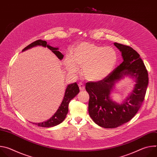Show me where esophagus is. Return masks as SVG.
Returning a JSON list of instances; mask_svg holds the SVG:
<instances>
[{
    "label": "esophagus",
    "mask_w": 157,
    "mask_h": 157,
    "mask_svg": "<svg viewBox=\"0 0 157 157\" xmlns=\"http://www.w3.org/2000/svg\"><path fill=\"white\" fill-rule=\"evenodd\" d=\"M78 86H79V87L80 91H84V90L85 86H84V85L82 83L80 82V83L78 84Z\"/></svg>",
    "instance_id": "esophagus-1"
}]
</instances>
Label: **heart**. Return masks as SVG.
Instances as JSON below:
<instances>
[{
  "mask_svg": "<svg viewBox=\"0 0 157 157\" xmlns=\"http://www.w3.org/2000/svg\"><path fill=\"white\" fill-rule=\"evenodd\" d=\"M117 59V53L114 48L82 42L74 48L71 58L65 59L64 65L71 75L78 73V65L82 67V73L84 78L89 81L97 82L103 80L112 73Z\"/></svg>",
  "mask_w": 157,
  "mask_h": 157,
  "instance_id": "heart-1",
  "label": "heart"
}]
</instances>
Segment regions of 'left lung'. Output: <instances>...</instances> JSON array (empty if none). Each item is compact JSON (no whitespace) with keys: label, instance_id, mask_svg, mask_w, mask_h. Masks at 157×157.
Masks as SVG:
<instances>
[{"label":"left lung","instance_id":"8db88e82","mask_svg":"<svg viewBox=\"0 0 157 157\" xmlns=\"http://www.w3.org/2000/svg\"><path fill=\"white\" fill-rule=\"evenodd\" d=\"M114 44L121 52L123 62L103 80L86 84L89 95V114L96 124L105 128H116L135 116L144 100L148 84V72L139 54L128 46ZM125 76L136 83L128 97L120 104L113 101L110 94L115 83Z\"/></svg>","mask_w":157,"mask_h":157}]
</instances>
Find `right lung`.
Returning a JSON list of instances; mask_svg holds the SVG:
<instances>
[{"mask_svg":"<svg viewBox=\"0 0 157 157\" xmlns=\"http://www.w3.org/2000/svg\"><path fill=\"white\" fill-rule=\"evenodd\" d=\"M38 46H41L44 48L47 47L58 58V59L61 60L63 58L64 55L59 51H58L59 48L58 47H53L50 46V44H47V42L46 41H43L41 40H36L33 42L32 43L30 44L29 45L26 47L23 50H22V52ZM79 87L76 82H74L73 84L68 85V86H67L66 89L64 96L62 101V102L61 103L59 107H58L55 114L47 121L40 123H32L39 127H52L61 124L64 120L67 114L68 113V105L70 101L72 99H73L79 93Z\"/></svg>","mask_w":157,"mask_h":157,"instance_id":"obj_1","label":"right lung"}]
</instances>
